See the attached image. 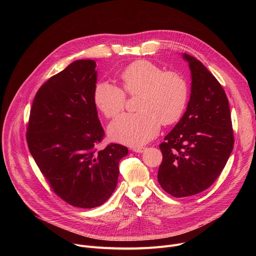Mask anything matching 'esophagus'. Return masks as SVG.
<instances>
[{
    "label": "esophagus",
    "instance_id": "34e87169",
    "mask_svg": "<svg viewBox=\"0 0 256 256\" xmlns=\"http://www.w3.org/2000/svg\"><path fill=\"white\" fill-rule=\"evenodd\" d=\"M132 151L136 153H142L146 151V148L144 147H136V148H132Z\"/></svg>",
    "mask_w": 256,
    "mask_h": 256
}]
</instances>
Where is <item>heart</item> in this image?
<instances>
[{"label": "heart", "mask_w": 256, "mask_h": 256, "mask_svg": "<svg viewBox=\"0 0 256 256\" xmlns=\"http://www.w3.org/2000/svg\"><path fill=\"white\" fill-rule=\"evenodd\" d=\"M120 79L126 93L140 95L138 112L120 114L110 122L108 136L114 142L140 147L157 136L161 122L175 124L184 114L190 88L178 72H166L149 60H138L128 66ZM93 100L106 118H114L124 109L126 94L116 85L100 81L94 87Z\"/></svg>", "instance_id": "b5f03b06"}]
</instances>
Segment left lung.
<instances>
[{"label": "left lung", "instance_id": "8db88e82", "mask_svg": "<svg viewBox=\"0 0 256 256\" xmlns=\"http://www.w3.org/2000/svg\"><path fill=\"white\" fill-rule=\"evenodd\" d=\"M190 70L186 112L159 147L162 188L175 198L200 194L221 174L233 150L229 101L212 72L196 58L182 54Z\"/></svg>", "mask_w": 256, "mask_h": 256}]
</instances>
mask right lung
<instances>
[{
  "label": "right lung",
  "instance_id": "add662e5",
  "mask_svg": "<svg viewBox=\"0 0 256 256\" xmlns=\"http://www.w3.org/2000/svg\"><path fill=\"white\" fill-rule=\"evenodd\" d=\"M96 62L78 60L36 93L27 128L29 151L54 192L77 208L104 204L114 192L118 163L128 148L110 144L96 151L104 136L93 91Z\"/></svg>",
  "mask_w": 256,
  "mask_h": 256
}]
</instances>
